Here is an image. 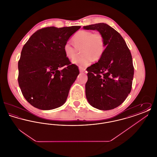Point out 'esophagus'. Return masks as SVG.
<instances>
[{
	"label": "esophagus",
	"mask_w": 157,
	"mask_h": 157,
	"mask_svg": "<svg viewBox=\"0 0 157 157\" xmlns=\"http://www.w3.org/2000/svg\"><path fill=\"white\" fill-rule=\"evenodd\" d=\"M79 72H83L85 71V70L84 68L81 67H79Z\"/></svg>",
	"instance_id": "1"
}]
</instances>
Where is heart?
Here are the masks:
<instances>
[{"label":"heart","mask_w":157,"mask_h":157,"mask_svg":"<svg viewBox=\"0 0 157 157\" xmlns=\"http://www.w3.org/2000/svg\"><path fill=\"white\" fill-rule=\"evenodd\" d=\"M74 45L67 42L63 46V52L68 59H72L77 54L78 50L82 48V56L72 60V62L79 67L89 65L94 60H97L102 56L105 50V40L99 33H93L90 30L77 32L72 37Z\"/></svg>","instance_id":"1"}]
</instances>
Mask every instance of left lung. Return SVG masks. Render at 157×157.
<instances>
[{
    "instance_id": "left-lung-1",
    "label": "left lung",
    "mask_w": 157,
    "mask_h": 157,
    "mask_svg": "<svg viewBox=\"0 0 157 157\" xmlns=\"http://www.w3.org/2000/svg\"><path fill=\"white\" fill-rule=\"evenodd\" d=\"M83 28L98 31L106 46L98 62L87 70V100L100 110L114 109L124 102L131 90L134 73L131 53L123 37L108 25L99 23Z\"/></svg>"
}]
</instances>
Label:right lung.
<instances>
[{
    "label": "right lung",
    "mask_w": 157,
    "mask_h": 157,
    "mask_svg": "<svg viewBox=\"0 0 157 157\" xmlns=\"http://www.w3.org/2000/svg\"><path fill=\"white\" fill-rule=\"evenodd\" d=\"M80 26L42 28L23 47L18 62V83L23 95L33 106L50 110L67 101L79 72L71 65L63 46ZM67 66L62 70L61 68Z\"/></svg>",
    "instance_id": "1"
}]
</instances>
